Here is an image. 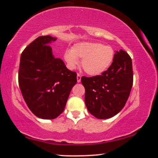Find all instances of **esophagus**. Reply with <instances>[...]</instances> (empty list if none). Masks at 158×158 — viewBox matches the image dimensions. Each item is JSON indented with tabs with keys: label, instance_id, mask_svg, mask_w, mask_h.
Masks as SVG:
<instances>
[{
	"label": "esophagus",
	"instance_id": "34e87169",
	"mask_svg": "<svg viewBox=\"0 0 158 158\" xmlns=\"http://www.w3.org/2000/svg\"><path fill=\"white\" fill-rule=\"evenodd\" d=\"M77 78V81H78V82H80V81H81V78L80 74L78 73Z\"/></svg>",
	"mask_w": 158,
	"mask_h": 158
}]
</instances>
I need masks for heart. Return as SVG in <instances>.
Returning a JSON list of instances; mask_svg holds the SVG:
<instances>
[{"label":"heart","instance_id":"1","mask_svg":"<svg viewBox=\"0 0 158 158\" xmlns=\"http://www.w3.org/2000/svg\"><path fill=\"white\" fill-rule=\"evenodd\" d=\"M114 51L108 45L95 42H79L64 52V60L70 69H75L81 59V66L90 76L99 75L109 68L113 61Z\"/></svg>","mask_w":158,"mask_h":158}]
</instances>
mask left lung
I'll return each instance as SVG.
<instances>
[{
	"label": "left lung",
	"instance_id": "1",
	"mask_svg": "<svg viewBox=\"0 0 158 158\" xmlns=\"http://www.w3.org/2000/svg\"><path fill=\"white\" fill-rule=\"evenodd\" d=\"M85 102L88 111L97 119L114 117L123 109L133 85L132 61L124 50L116 51L113 62L99 76L82 77Z\"/></svg>",
	"mask_w": 158,
	"mask_h": 158
}]
</instances>
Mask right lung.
Masks as SVG:
<instances>
[{
	"mask_svg": "<svg viewBox=\"0 0 158 158\" xmlns=\"http://www.w3.org/2000/svg\"><path fill=\"white\" fill-rule=\"evenodd\" d=\"M50 35L40 36L22 52L20 59L19 83L30 110L36 117L52 119L64 110L77 73L70 71L64 61L52 55Z\"/></svg>",
	"mask_w": 158,
	"mask_h": 158,
	"instance_id": "1",
	"label": "right lung"
}]
</instances>
